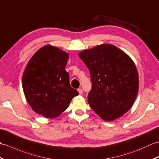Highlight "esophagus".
<instances>
[{
    "mask_svg": "<svg viewBox=\"0 0 159 159\" xmlns=\"http://www.w3.org/2000/svg\"><path fill=\"white\" fill-rule=\"evenodd\" d=\"M77 90H78L80 94H83V90H82V89H79Z\"/></svg>",
    "mask_w": 159,
    "mask_h": 159,
    "instance_id": "1",
    "label": "esophagus"
}]
</instances>
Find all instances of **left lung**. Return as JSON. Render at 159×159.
<instances>
[{
	"label": "left lung",
	"instance_id": "8db88e82",
	"mask_svg": "<svg viewBox=\"0 0 159 159\" xmlns=\"http://www.w3.org/2000/svg\"><path fill=\"white\" fill-rule=\"evenodd\" d=\"M89 69L92 89L88 102L96 114L112 121L131 108L139 90V75L133 60L111 44H101L79 53Z\"/></svg>",
	"mask_w": 159,
	"mask_h": 159
}]
</instances>
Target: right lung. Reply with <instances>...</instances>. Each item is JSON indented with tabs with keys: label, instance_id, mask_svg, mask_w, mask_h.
Wrapping results in <instances>:
<instances>
[{
	"label": "right lung",
	"instance_id": "1",
	"mask_svg": "<svg viewBox=\"0 0 159 159\" xmlns=\"http://www.w3.org/2000/svg\"><path fill=\"white\" fill-rule=\"evenodd\" d=\"M68 53L51 45L40 48L28 62L22 77L24 95L38 114L48 118L65 111L79 94L70 87L65 66Z\"/></svg>",
	"mask_w": 159,
	"mask_h": 159
}]
</instances>
